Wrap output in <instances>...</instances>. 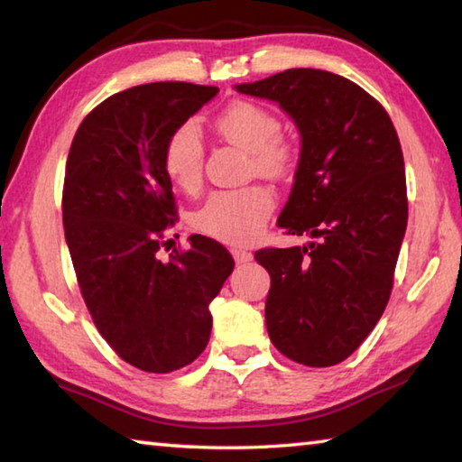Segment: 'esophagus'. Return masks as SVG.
<instances>
[{
	"mask_svg": "<svg viewBox=\"0 0 462 462\" xmlns=\"http://www.w3.org/2000/svg\"><path fill=\"white\" fill-rule=\"evenodd\" d=\"M231 255L235 259V263H247V261L254 259V254L245 249H231Z\"/></svg>",
	"mask_w": 462,
	"mask_h": 462,
	"instance_id": "obj_1",
	"label": "esophagus"
}]
</instances>
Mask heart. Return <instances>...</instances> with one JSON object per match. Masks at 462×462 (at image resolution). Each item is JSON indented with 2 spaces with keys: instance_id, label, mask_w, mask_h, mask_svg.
Masks as SVG:
<instances>
[{
  "instance_id": "heart-1",
  "label": "heart",
  "mask_w": 462,
  "mask_h": 462,
  "mask_svg": "<svg viewBox=\"0 0 462 462\" xmlns=\"http://www.w3.org/2000/svg\"><path fill=\"white\" fill-rule=\"evenodd\" d=\"M215 128L229 143L251 156V169L267 177H283L293 169L298 149L280 134L275 112L257 102L235 100L215 118ZM205 144L193 123L177 126L162 149V169L169 180L185 193H193L203 180ZM273 208V195L261 185L215 190L193 213V227L231 245L254 241Z\"/></svg>"
}]
</instances>
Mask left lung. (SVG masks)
Instances as JSON below:
<instances>
[{
  "instance_id": "obj_1",
  "label": "left lung",
  "mask_w": 462,
  "mask_h": 462,
  "mask_svg": "<svg viewBox=\"0 0 462 462\" xmlns=\"http://www.w3.org/2000/svg\"><path fill=\"white\" fill-rule=\"evenodd\" d=\"M235 88L280 104L301 134L277 225L313 241L255 251L272 277L267 334L293 362L334 366L368 337L393 291L408 221L396 128L376 98L326 69L291 68Z\"/></svg>"
}]
</instances>
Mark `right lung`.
Wrapping results in <instances>:
<instances>
[{
  "label": "right lung",
  "mask_w": 462,
  "mask_h": 462,
  "mask_svg": "<svg viewBox=\"0 0 462 462\" xmlns=\"http://www.w3.org/2000/svg\"><path fill=\"white\" fill-rule=\"evenodd\" d=\"M217 92L190 82L118 92L82 120L68 152L62 217L78 285L100 336L144 372L169 374L199 358L213 326L208 303L235 265L203 235L159 259L177 221L164 143Z\"/></svg>",
  "instance_id": "obj_1"
}]
</instances>
